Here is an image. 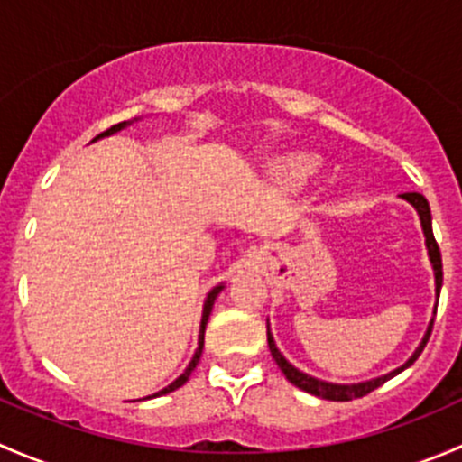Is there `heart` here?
Wrapping results in <instances>:
<instances>
[{
	"mask_svg": "<svg viewBox=\"0 0 462 462\" xmlns=\"http://www.w3.org/2000/svg\"><path fill=\"white\" fill-rule=\"evenodd\" d=\"M270 171H273V179L282 188L297 192V189L309 188L321 174V158L315 156V153H288V156L277 158L270 165Z\"/></svg>",
	"mask_w": 462,
	"mask_h": 462,
	"instance_id": "1",
	"label": "heart"
}]
</instances>
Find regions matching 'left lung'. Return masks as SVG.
I'll use <instances>...</instances> for the list:
<instances>
[{
  "instance_id": "left-lung-1",
  "label": "left lung",
  "mask_w": 462,
  "mask_h": 462,
  "mask_svg": "<svg viewBox=\"0 0 462 462\" xmlns=\"http://www.w3.org/2000/svg\"><path fill=\"white\" fill-rule=\"evenodd\" d=\"M402 199H404V201H407V203H411L413 208H416L418 217H420L422 232H425L427 253H430V261H431V268H433V277H436V297H438V295H440V288H442V259H440V250H438L436 239H433L430 203H427V199L422 197V194H418V192H407V194H402ZM431 328H433V319L430 321V328H427V333H425V337H422L420 346H418L416 351H413V356L409 357V360L404 362L402 366H398V369H393V371H391V374H386V375L374 377V380L357 382V384H333V382L318 380V377H313V375L304 374V371L295 369V366H292L291 362H288L286 357L282 356V351H279V348H277V344H274L273 335H270V326H268V346H270V353H273L274 362H277V366H279V369H282V374L286 375V380L291 382V384H295L297 389L306 391V393H310V395H318V398L333 400V402H348V400L362 398V395L371 393V391L377 389V386L384 384L386 380H391V377H395L398 374H402L404 369H409V366H411L413 362H416L418 357H420L422 348H425L427 342H430Z\"/></svg>"
}]
</instances>
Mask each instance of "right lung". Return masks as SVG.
<instances>
[{"instance_id": "1", "label": "right lung", "mask_w": 462, "mask_h": 462, "mask_svg": "<svg viewBox=\"0 0 462 462\" xmlns=\"http://www.w3.org/2000/svg\"><path fill=\"white\" fill-rule=\"evenodd\" d=\"M127 125H132V120H125V123H118V125H114V127H111V129H106V132H102L100 136H111V134L120 132V129H125V127H127ZM100 136H97V138H100ZM221 291H223V283H218V286H214L212 291L208 292V300H205V304H203L201 330H199V348H197V353H194L192 362H189V365H188V369H185L183 374H180L179 377H176V380L171 382L170 386H165V389H162V391H158V393H153V395H147V398H158V395H165V393H170V391H176V389H179V386H183L185 382L189 380V375H192V371L197 369L199 360H201V353H203V342H205V324H208V319H209V313H212L214 300H217V295H218V292H221ZM147 398H143V400H147Z\"/></svg>"}]
</instances>
